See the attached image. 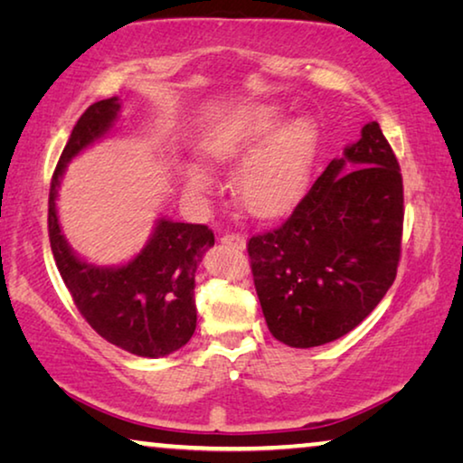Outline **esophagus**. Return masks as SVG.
Segmentation results:
<instances>
[{
    "label": "esophagus",
    "mask_w": 463,
    "mask_h": 463,
    "mask_svg": "<svg viewBox=\"0 0 463 463\" xmlns=\"http://www.w3.org/2000/svg\"><path fill=\"white\" fill-rule=\"evenodd\" d=\"M222 244L236 248V250H244L246 238L241 236V233H225V236H222Z\"/></svg>",
    "instance_id": "34e87169"
}]
</instances>
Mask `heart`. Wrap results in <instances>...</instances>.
<instances>
[{"label":"heart","mask_w":463,"mask_h":463,"mask_svg":"<svg viewBox=\"0 0 463 463\" xmlns=\"http://www.w3.org/2000/svg\"><path fill=\"white\" fill-rule=\"evenodd\" d=\"M281 105H252L219 119L198 142L211 167L225 169L244 158L233 177V196L254 217H275L288 211L308 186L318 148V126L310 116L283 122ZM184 188L204 196L213 188L198 165L182 167Z\"/></svg>","instance_id":"obj_1"}]
</instances>
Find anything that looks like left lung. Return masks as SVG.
<instances>
[{"label":"left lung","mask_w":463,"mask_h":463,"mask_svg":"<svg viewBox=\"0 0 463 463\" xmlns=\"http://www.w3.org/2000/svg\"><path fill=\"white\" fill-rule=\"evenodd\" d=\"M403 182L376 122L333 159L291 215L248 240L262 315L275 339L317 347L344 337L393 286Z\"/></svg>","instance_id":"1"}]
</instances>
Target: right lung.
Segmentation results:
<instances>
[{
    "mask_svg": "<svg viewBox=\"0 0 463 463\" xmlns=\"http://www.w3.org/2000/svg\"><path fill=\"white\" fill-rule=\"evenodd\" d=\"M119 113L118 97L92 103L78 119L49 188V241L76 308L109 344L140 358H161L186 345L196 329L194 275L215 244L207 225L161 217L146 246L130 262L97 267L82 260L61 233L58 188L68 161L103 138Z\"/></svg>",
    "mask_w": 463,
    "mask_h": 463,
    "instance_id": "right-lung-1",
    "label": "right lung"
}]
</instances>
